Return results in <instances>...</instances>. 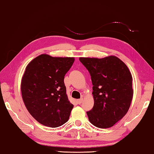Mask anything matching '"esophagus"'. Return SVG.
<instances>
[{"label":"esophagus","instance_id":"34e87169","mask_svg":"<svg viewBox=\"0 0 154 154\" xmlns=\"http://www.w3.org/2000/svg\"><path fill=\"white\" fill-rule=\"evenodd\" d=\"M77 102L78 104H81L82 102H83V98H81L80 99H78V100H77Z\"/></svg>","mask_w":154,"mask_h":154}]
</instances>
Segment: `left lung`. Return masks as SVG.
I'll list each match as a JSON object with an SVG mask.
<instances>
[{
    "mask_svg": "<svg viewBox=\"0 0 154 154\" xmlns=\"http://www.w3.org/2000/svg\"><path fill=\"white\" fill-rule=\"evenodd\" d=\"M79 60L88 70L93 85L94 100L92 110L87 112L91 124L108 128L123 118L132 98V77L128 68L118 57L84 58Z\"/></svg>",
    "mask_w": 154,
    "mask_h": 154,
    "instance_id": "obj_1",
    "label": "left lung"
}]
</instances>
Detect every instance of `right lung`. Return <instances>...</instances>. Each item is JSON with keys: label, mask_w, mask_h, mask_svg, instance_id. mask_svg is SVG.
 I'll list each match as a JSON object with an SVG mask.
<instances>
[{"label": "right lung", "mask_w": 154, "mask_h": 154, "mask_svg": "<svg viewBox=\"0 0 154 154\" xmlns=\"http://www.w3.org/2000/svg\"><path fill=\"white\" fill-rule=\"evenodd\" d=\"M74 61L73 57L44 54L26 67L21 81L23 101L31 116L44 126L56 128L69 120L73 105L68 98L64 79Z\"/></svg>", "instance_id": "add662e5"}]
</instances>
